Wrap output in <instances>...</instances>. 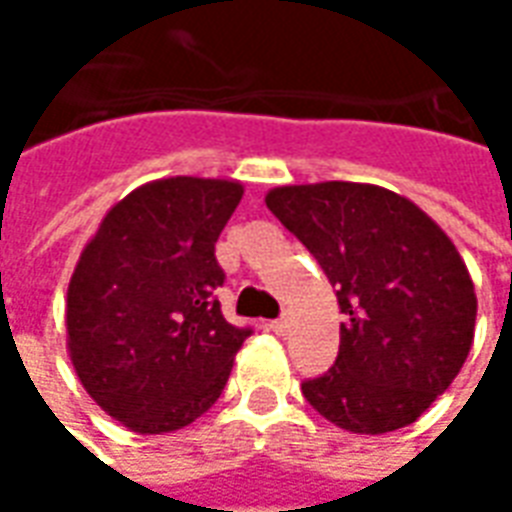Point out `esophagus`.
<instances>
[{
	"label": "esophagus",
	"instance_id": "34e87169",
	"mask_svg": "<svg viewBox=\"0 0 512 512\" xmlns=\"http://www.w3.org/2000/svg\"><path fill=\"white\" fill-rule=\"evenodd\" d=\"M271 330L277 335H288L291 332V316H280L277 321H271Z\"/></svg>",
	"mask_w": 512,
	"mask_h": 512
}]
</instances>
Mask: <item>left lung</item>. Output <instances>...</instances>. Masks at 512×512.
Here are the masks:
<instances>
[{"instance_id":"left-lung-1","label":"left lung","mask_w":512,"mask_h":512,"mask_svg":"<svg viewBox=\"0 0 512 512\" xmlns=\"http://www.w3.org/2000/svg\"><path fill=\"white\" fill-rule=\"evenodd\" d=\"M266 205L324 268L346 316L335 366L302 385L307 402L357 435L413 424L474 343L477 293L449 235L368 182L280 185Z\"/></svg>"}]
</instances>
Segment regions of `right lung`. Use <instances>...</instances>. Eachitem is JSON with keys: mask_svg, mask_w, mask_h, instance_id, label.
I'll list each match as a JSON object with an SVG mask.
<instances>
[{"mask_svg": "<svg viewBox=\"0 0 512 512\" xmlns=\"http://www.w3.org/2000/svg\"><path fill=\"white\" fill-rule=\"evenodd\" d=\"M244 196L238 180L166 177L110 207L82 246L66 296V349L96 405L138 435L207 413L249 330L213 291L216 241Z\"/></svg>", "mask_w": 512, "mask_h": 512, "instance_id": "add662e5", "label": "right lung"}]
</instances>
